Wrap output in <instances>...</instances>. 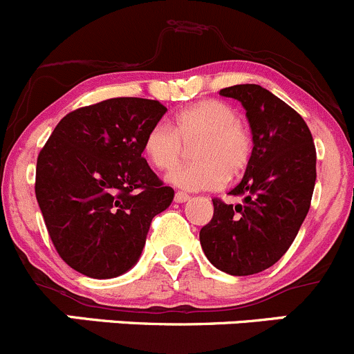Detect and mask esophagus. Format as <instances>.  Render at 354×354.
Segmentation results:
<instances>
[{
    "mask_svg": "<svg viewBox=\"0 0 354 354\" xmlns=\"http://www.w3.org/2000/svg\"><path fill=\"white\" fill-rule=\"evenodd\" d=\"M188 200H190V195L188 194H183V192H176V194H174V202L183 203V202H188Z\"/></svg>",
    "mask_w": 354,
    "mask_h": 354,
    "instance_id": "34e87169",
    "label": "esophagus"
}]
</instances>
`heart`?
Returning <instances> with one entry per match:
<instances>
[{
    "label": "heart",
    "instance_id": "1",
    "mask_svg": "<svg viewBox=\"0 0 354 354\" xmlns=\"http://www.w3.org/2000/svg\"><path fill=\"white\" fill-rule=\"evenodd\" d=\"M194 145L195 162L167 174L171 185L183 190H216L246 169L253 152V135L236 109L217 99L198 101L174 114L171 128L156 124L145 133L142 151L159 171H169Z\"/></svg>",
    "mask_w": 354,
    "mask_h": 354
}]
</instances>
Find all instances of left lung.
I'll use <instances>...</instances> for the list:
<instances>
[{"label": "left lung", "instance_id": "left-lung-1", "mask_svg": "<svg viewBox=\"0 0 354 354\" xmlns=\"http://www.w3.org/2000/svg\"><path fill=\"white\" fill-rule=\"evenodd\" d=\"M240 101L253 135L245 176L230 195L214 198V216L200 230V245L214 267L231 276H252L272 267L295 241L312 202L317 152L305 120L255 84L226 87Z\"/></svg>", "mask_w": 354, "mask_h": 354}]
</instances>
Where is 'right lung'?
<instances>
[{
    "instance_id": "right-lung-1",
    "label": "right lung",
    "mask_w": 354,
    "mask_h": 354,
    "mask_svg": "<svg viewBox=\"0 0 354 354\" xmlns=\"http://www.w3.org/2000/svg\"><path fill=\"white\" fill-rule=\"evenodd\" d=\"M166 111L140 97L85 106L39 152L35 197L56 252L77 272L111 279L130 270L152 219L173 202V188L142 157L145 133Z\"/></svg>"
}]
</instances>
